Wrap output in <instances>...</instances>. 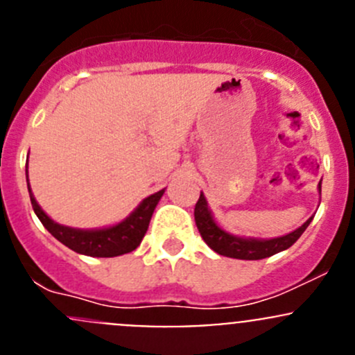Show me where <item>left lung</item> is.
I'll return each mask as SVG.
<instances>
[{"label":"left lung","instance_id":"8db88e82","mask_svg":"<svg viewBox=\"0 0 355 355\" xmlns=\"http://www.w3.org/2000/svg\"><path fill=\"white\" fill-rule=\"evenodd\" d=\"M321 194V182L318 185ZM194 218L196 225H198V230L202 237V241L206 242L214 252H218L220 256L227 257H235V259H247V261H256V259H264V257H270L273 254L282 252V250L288 249L290 245H293L297 242V239L304 234L309 223L313 221V216L299 227L297 230H293L292 234L284 235V237L277 239H245V237H237V235H232L228 232H225L220 225L214 221L213 214H211L209 207H207V200L204 198V194L200 192L198 204H196L194 209Z\"/></svg>","mask_w":355,"mask_h":355}]
</instances>
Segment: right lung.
Masks as SVG:
<instances>
[{
  "mask_svg": "<svg viewBox=\"0 0 355 355\" xmlns=\"http://www.w3.org/2000/svg\"><path fill=\"white\" fill-rule=\"evenodd\" d=\"M27 187L28 196H31L32 207H34V213L37 214V218L41 220V223L44 225L46 230H48L56 241H60L63 245H67L68 249L92 257H114L137 249L139 244L142 242V239H144L146 232H148L149 221H151L153 213H155V207L157 206V202H159L161 196L164 194L163 189V191L146 198L134 211H132L130 216H127L118 225H113V227L108 228H99V230H80V228H70L65 227V225L56 223V221H53L51 218L41 209V206H39L37 200H35L34 194H32L31 191L28 177Z\"/></svg>",
  "mask_w": 355,
  "mask_h": 355,
  "instance_id": "obj_1",
  "label": "right lung"
}]
</instances>
